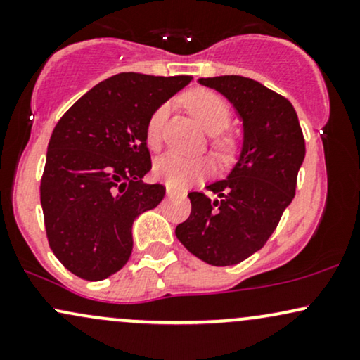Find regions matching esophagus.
<instances>
[{"instance_id": "34e87169", "label": "esophagus", "mask_w": 360, "mask_h": 360, "mask_svg": "<svg viewBox=\"0 0 360 360\" xmlns=\"http://www.w3.org/2000/svg\"><path fill=\"white\" fill-rule=\"evenodd\" d=\"M166 194H167L169 198H171V196H176V194H177V189H172L171 186H167V188H166Z\"/></svg>"}]
</instances>
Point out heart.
Masks as SVG:
<instances>
[{
  "mask_svg": "<svg viewBox=\"0 0 360 360\" xmlns=\"http://www.w3.org/2000/svg\"><path fill=\"white\" fill-rule=\"evenodd\" d=\"M184 103L208 134H220L225 128H229L230 122H232V108H230L229 103L223 100L220 94L210 89L191 91V93L186 94ZM167 113L169 105H160L148 118L146 137L150 147H155L160 142ZM213 146L218 150V154L226 157L233 152L235 142L230 137H217L213 140ZM208 169L210 164L205 159H191V157L176 154V152H169V154H164L157 159L154 172L160 181L172 186V188H184L193 179L208 172Z\"/></svg>",
  "mask_w": 360,
  "mask_h": 360,
  "instance_id": "heart-1",
  "label": "heart"
}]
</instances>
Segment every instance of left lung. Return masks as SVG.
I'll return each mask as SVG.
<instances>
[{"mask_svg":"<svg viewBox=\"0 0 360 360\" xmlns=\"http://www.w3.org/2000/svg\"><path fill=\"white\" fill-rule=\"evenodd\" d=\"M233 105L243 125L237 164L225 179L189 193L191 214L176 226L179 242L212 266H233L262 249L296 193L304 160L298 115L286 98L243 76L201 77Z\"/></svg>","mask_w":360,"mask_h":360,"instance_id":"1","label":"left lung"}]
</instances>
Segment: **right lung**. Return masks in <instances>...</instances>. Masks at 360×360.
<instances>
[{
    "label": "right lung",
    "instance_id": "add662e5",
    "mask_svg": "<svg viewBox=\"0 0 360 360\" xmlns=\"http://www.w3.org/2000/svg\"><path fill=\"white\" fill-rule=\"evenodd\" d=\"M193 76L120 72L89 89L52 131L40 183L49 245L77 278L101 281L128 262L135 218L162 201L150 171V115Z\"/></svg>",
    "mask_w": 360,
    "mask_h": 360
}]
</instances>
